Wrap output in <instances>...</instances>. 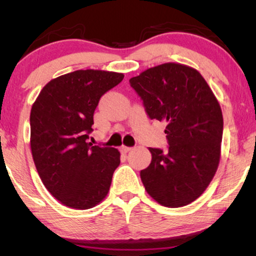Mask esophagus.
I'll return each instance as SVG.
<instances>
[{"instance_id":"1","label":"esophagus","mask_w":256,"mask_h":256,"mask_svg":"<svg viewBox=\"0 0 256 256\" xmlns=\"http://www.w3.org/2000/svg\"><path fill=\"white\" fill-rule=\"evenodd\" d=\"M120 152H122V154H128V151H131V150H132V148H131V146H120Z\"/></svg>"}]
</instances>
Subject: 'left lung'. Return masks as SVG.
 I'll return each mask as SVG.
<instances>
[{"instance_id": "8db88e82", "label": "left lung", "mask_w": 256, "mask_h": 256, "mask_svg": "<svg viewBox=\"0 0 256 256\" xmlns=\"http://www.w3.org/2000/svg\"><path fill=\"white\" fill-rule=\"evenodd\" d=\"M150 120L167 122L168 148H149L152 159L140 172L151 198L164 206L188 204L204 192L220 160L222 108L196 68L164 63L130 79Z\"/></svg>"}]
</instances>
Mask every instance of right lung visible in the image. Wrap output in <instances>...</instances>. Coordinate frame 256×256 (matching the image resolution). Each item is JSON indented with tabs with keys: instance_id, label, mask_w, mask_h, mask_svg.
<instances>
[{
	"instance_id": "right-lung-1",
	"label": "right lung",
	"mask_w": 256,
	"mask_h": 256,
	"mask_svg": "<svg viewBox=\"0 0 256 256\" xmlns=\"http://www.w3.org/2000/svg\"><path fill=\"white\" fill-rule=\"evenodd\" d=\"M122 73L78 70L50 80L30 112V146L45 188L62 204L86 210L110 190L120 151L86 142L94 112Z\"/></svg>"
}]
</instances>
